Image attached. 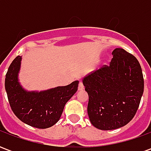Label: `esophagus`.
<instances>
[{"instance_id": "obj_1", "label": "esophagus", "mask_w": 151, "mask_h": 151, "mask_svg": "<svg viewBox=\"0 0 151 151\" xmlns=\"http://www.w3.org/2000/svg\"><path fill=\"white\" fill-rule=\"evenodd\" d=\"M83 90H84V85L82 82H80L78 84V91H83Z\"/></svg>"}]
</instances>
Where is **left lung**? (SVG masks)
<instances>
[{"label":"left lung","instance_id":"obj_1","mask_svg":"<svg viewBox=\"0 0 151 151\" xmlns=\"http://www.w3.org/2000/svg\"><path fill=\"white\" fill-rule=\"evenodd\" d=\"M109 65L83 78L89 95L87 112L99 129L112 130L133 119L144 91L142 71L138 60L123 48L112 52Z\"/></svg>","mask_w":151,"mask_h":151}]
</instances>
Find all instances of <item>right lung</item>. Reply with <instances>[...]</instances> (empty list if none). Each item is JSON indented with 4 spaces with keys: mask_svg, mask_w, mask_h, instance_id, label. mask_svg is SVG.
I'll return each mask as SVG.
<instances>
[{
    "mask_svg": "<svg viewBox=\"0 0 151 151\" xmlns=\"http://www.w3.org/2000/svg\"><path fill=\"white\" fill-rule=\"evenodd\" d=\"M22 56L12 61L5 75V87L15 116L23 123L47 129L60 120L65 105L78 91V81L43 91H27L18 82Z\"/></svg>",
    "mask_w": 151,
    "mask_h": 151,
    "instance_id": "add662e5",
    "label": "right lung"
}]
</instances>
